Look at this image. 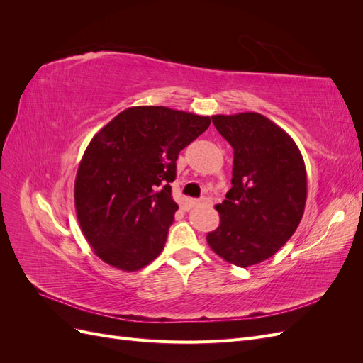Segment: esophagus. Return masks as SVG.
I'll return each instance as SVG.
<instances>
[{
    "mask_svg": "<svg viewBox=\"0 0 363 363\" xmlns=\"http://www.w3.org/2000/svg\"><path fill=\"white\" fill-rule=\"evenodd\" d=\"M192 204H194V206H201V204L211 206V204H212V201L208 200V199H206V196H203V199H200V200H194V201H192Z\"/></svg>",
    "mask_w": 363,
    "mask_h": 363,
    "instance_id": "34e87169",
    "label": "esophagus"
}]
</instances>
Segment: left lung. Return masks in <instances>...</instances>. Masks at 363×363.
I'll use <instances>...</instances> for the list:
<instances>
[{"label": "left lung", "instance_id": "obj_1", "mask_svg": "<svg viewBox=\"0 0 363 363\" xmlns=\"http://www.w3.org/2000/svg\"><path fill=\"white\" fill-rule=\"evenodd\" d=\"M212 123L235 156L232 189L215 206L221 221L206 239L219 257L247 268L276 255L298 227L304 160L286 131L260 113L213 115Z\"/></svg>", "mask_w": 363, "mask_h": 363}]
</instances>
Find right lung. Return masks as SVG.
I'll return each instance as SVG.
<instances>
[{"label":"right lung","instance_id":"add662e5","mask_svg":"<svg viewBox=\"0 0 363 363\" xmlns=\"http://www.w3.org/2000/svg\"><path fill=\"white\" fill-rule=\"evenodd\" d=\"M208 125V116L136 106L92 138L77 171L74 200L98 257L131 272L160 255L179 208L169 184L175 160Z\"/></svg>","mask_w":363,"mask_h":363}]
</instances>
